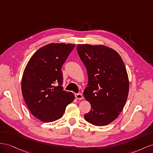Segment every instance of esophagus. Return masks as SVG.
Returning a JSON list of instances; mask_svg holds the SVG:
<instances>
[{
    "instance_id": "esophagus-1",
    "label": "esophagus",
    "mask_w": 153,
    "mask_h": 153,
    "mask_svg": "<svg viewBox=\"0 0 153 153\" xmlns=\"http://www.w3.org/2000/svg\"><path fill=\"white\" fill-rule=\"evenodd\" d=\"M75 96H76V98L77 99H82L83 98V96H82L81 94H76Z\"/></svg>"
}]
</instances>
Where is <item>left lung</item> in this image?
I'll return each instance as SVG.
<instances>
[{
	"mask_svg": "<svg viewBox=\"0 0 153 153\" xmlns=\"http://www.w3.org/2000/svg\"><path fill=\"white\" fill-rule=\"evenodd\" d=\"M77 50L88 77L83 95L91 110L85 119L94 126H106L117 119L127 101L129 84L125 65L117 51L105 45L78 44Z\"/></svg>",
	"mask_w": 153,
	"mask_h": 153,
	"instance_id": "1",
	"label": "left lung"
}]
</instances>
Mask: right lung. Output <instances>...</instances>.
<instances>
[{
	"mask_svg": "<svg viewBox=\"0 0 153 153\" xmlns=\"http://www.w3.org/2000/svg\"><path fill=\"white\" fill-rule=\"evenodd\" d=\"M74 47L71 43L47 44L31 56L24 69L21 88L25 102L33 115L44 123L62 118L75 99L62 86V67Z\"/></svg>",
	"mask_w": 153,
	"mask_h": 153,
	"instance_id": "1",
	"label": "right lung"
}]
</instances>
